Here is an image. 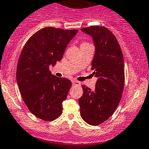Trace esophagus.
<instances>
[{"label": "esophagus", "instance_id": "34e87169", "mask_svg": "<svg viewBox=\"0 0 149 149\" xmlns=\"http://www.w3.org/2000/svg\"><path fill=\"white\" fill-rule=\"evenodd\" d=\"M72 83H73V86H80L81 85V83L78 81H76V80H73V81H72Z\"/></svg>", "mask_w": 149, "mask_h": 149}]
</instances>
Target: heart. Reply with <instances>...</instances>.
I'll return each mask as SVG.
<instances>
[{
    "instance_id": "obj_1",
    "label": "heart",
    "mask_w": 149,
    "mask_h": 149,
    "mask_svg": "<svg viewBox=\"0 0 149 149\" xmlns=\"http://www.w3.org/2000/svg\"><path fill=\"white\" fill-rule=\"evenodd\" d=\"M86 43H87V42H84V43H82V44H86Z\"/></svg>"
}]
</instances>
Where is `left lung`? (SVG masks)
<instances>
[{
    "label": "left lung",
    "mask_w": 149,
    "mask_h": 149,
    "mask_svg": "<svg viewBox=\"0 0 149 149\" xmlns=\"http://www.w3.org/2000/svg\"><path fill=\"white\" fill-rule=\"evenodd\" d=\"M92 36L95 46L92 62L93 74L98 78L94 90L82 85L79 99L80 115L90 125L97 126L112 116L118 106L124 87V64L116 37L105 26L81 29Z\"/></svg>",
    "instance_id": "1"
}]
</instances>
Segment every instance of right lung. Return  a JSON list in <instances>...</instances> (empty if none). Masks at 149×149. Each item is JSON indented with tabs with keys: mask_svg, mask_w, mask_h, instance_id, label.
Instances as JSON below:
<instances>
[{
	"mask_svg": "<svg viewBox=\"0 0 149 149\" xmlns=\"http://www.w3.org/2000/svg\"><path fill=\"white\" fill-rule=\"evenodd\" d=\"M77 32V29H41L28 40L18 59L16 76L21 96L29 111L42 120H55L62 112L72 82L51 75L49 66L62 59Z\"/></svg>",
	"mask_w": 149,
	"mask_h": 149,
	"instance_id": "add662e5",
	"label": "right lung"
}]
</instances>
